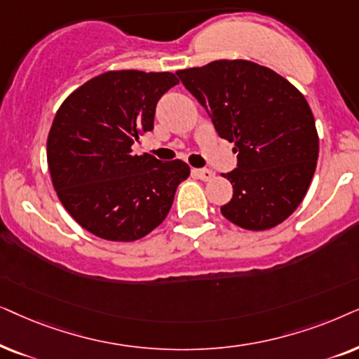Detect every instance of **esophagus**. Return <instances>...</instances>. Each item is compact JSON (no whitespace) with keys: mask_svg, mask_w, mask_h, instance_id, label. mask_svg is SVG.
Segmentation results:
<instances>
[{"mask_svg":"<svg viewBox=\"0 0 359 359\" xmlns=\"http://www.w3.org/2000/svg\"><path fill=\"white\" fill-rule=\"evenodd\" d=\"M194 174L197 175L200 180H205V182H207V180H212L215 177V172L210 169H197V170H194Z\"/></svg>","mask_w":359,"mask_h":359,"instance_id":"obj_1","label":"esophagus"}]
</instances>
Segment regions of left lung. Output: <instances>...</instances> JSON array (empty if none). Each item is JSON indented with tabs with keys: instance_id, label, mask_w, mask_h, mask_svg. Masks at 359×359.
Wrapping results in <instances>:
<instances>
[{
	"instance_id": "obj_1",
	"label": "left lung",
	"mask_w": 359,
	"mask_h": 359,
	"mask_svg": "<svg viewBox=\"0 0 359 359\" xmlns=\"http://www.w3.org/2000/svg\"><path fill=\"white\" fill-rule=\"evenodd\" d=\"M212 114L219 137L235 142L238 167L224 174L233 198L222 215L264 231L302 202L318 159V135L307 100L289 80L255 62L215 60L177 72Z\"/></svg>"
}]
</instances>
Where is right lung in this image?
Returning a JSON list of instances; mask_svg holds the SVG:
<instances>
[{"mask_svg": "<svg viewBox=\"0 0 359 359\" xmlns=\"http://www.w3.org/2000/svg\"><path fill=\"white\" fill-rule=\"evenodd\" d=\"M179 83L170 72L109 70L74 90L47 136V164L64 208L108 241L131 243L164 222L190 175L184 161L133 154L154 128L156 104Z\"/></svg>", "mask_w": 359, "mask_h": 359, "instance_id": "obj_1", "label": "right lung"}]
</instances>
